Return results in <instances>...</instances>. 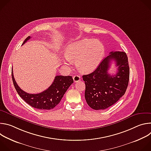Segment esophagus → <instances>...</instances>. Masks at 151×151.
I'll return each instance as SVG.
<instances>
[{
	"instance_id": "esophagus-1",
	"label": "esophagus",
	"mask_w": 151,
	"mask_h": 151,
	"mask_svg": "<svg viewBox=\"0 0 151 151\" xmlns=\"http://www.w3.org/2000/svg\"><path fill=\"white\" fill-rule=\"evenodd\" d=\"M73 79L75 82H77L81 80V77L78 75H75L73 76Z\"/></svg>"
}]
</instances>
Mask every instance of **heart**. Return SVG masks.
Instances as JSON below:
<instances>
[{"label":"heart","instance_id":"obj_1","mask_svg":"<svg viewBox=\"0 0 151 151\" xmlns=\"http://www.w3.org/2000/svg\"><path fill=\"white\" fill-rule=\"evenodd\" d=\"M104 53L101 42L85 38L72 43L65 50L66 58L63 62L68 66L75 62L78 69L83 73L94 70L100 63Z\"/></svg>","mask_w":151,"mask_h":151}]
</instances>
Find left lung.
Listing matches in <instances>:
<instances>
[{"instance_id":"left-lung-1","label":"left lung","mask_w":151,"mask_h":151,"mask_svg":"<svg viewBox=\"0 0 151 151\" xmlns=\"http://www.w3.org/2000/svg\"><path fill=\"white\" fill-rule=\"evenodd\" d=\"M92 73L82 76L85 81V98L94 110H103L116 103L126 91L130 77L128 57L124 51H112ZM114 60L118 68L115 75L108 71Z\"/></svg>"}]
</instances>
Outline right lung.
Here are the masks:
<instances>
[{"instance_id":"obj_1","label":"right lung","mask_w":151,"mask_h":151,"mask_svg":"<svg viewBox=\"0 0 151 151\" xmlns=\"http://www.w3.org/2000/svg\"><path fill=\"white\" fill-rule=\"evenodd\" d=\"M30 39V37L28 36L23 43V45ZM12 78L18 95L30 106L42 110H50L54 108L60 102L69 87L73 83V79L71 76H56L52 83L48 89L38 94H29L21 90L17 85L14 77L12 70Z\"/></svg>"}]
</instances>
